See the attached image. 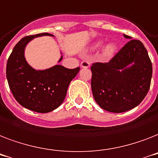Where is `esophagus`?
I'll use <instances>...</instances> for the list:
<instances>
[{"instance_id":"obj_1","label":"esophagus","mask_w":158,"mask_h":158,"mask_svg":"<svg viewBox=\"0 0 158 158\" xmlns=\"http://www.w3.org/2000/svg\"><path fill=\"white\" fill-rule=\"evenodd\" d=\"M81 68H84V69H87L89 67V62L87 61V60H83L81 63Z\"/></svg>"}]
</instances>
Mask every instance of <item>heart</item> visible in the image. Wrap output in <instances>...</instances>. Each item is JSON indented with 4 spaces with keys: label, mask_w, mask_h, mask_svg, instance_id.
<instances>
[{
    "label": "heart",
    "mask_w": 158,
    "mask_h": 158,
    "mask_svg": "<svg viewBox=\"0 0 158 158\" xmlns=\"http://www.w3.org/2000/svg\"><path fill=\"white\" fill-rule=\"evenodd\" d=\"M101 45H102V41H98L95 46H99ZM116 50H117V45L113 43H110L108 44V45H106L105 48L103 49V54L106 56H112L115 53Z\"/></svg>",
    "instance_id": "b5f03b06"
}]
</instances>
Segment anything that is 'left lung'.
Listing matches in <instances>:
<instances>
[{"label":"left lung","mask_w":158,"mask_h":158,"mask_svg":"<svg viewBox=\"0 0 158 158\" xmlns=\"http://www.w3.org/2000/svg\"><path fill=\"white\" fill-rule=\"evenodd\" d=\"M90 69L94 100L108 112L123 113L135 108L150 88L152 62L139 40H131L109 61L94 63Z\"/></svg>","instance_id":"left-lung-1"}]
</instances>
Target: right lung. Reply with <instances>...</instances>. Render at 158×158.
Here are the masks:
<instances>
[{
	"mask_svg": "<svg viewBox=\"0 0 158 158\" xmlns=\"http://www.w3.org/2000/svg\"><path fill=\"white\" fill-rule=\"evenodd\" d=\"M41 36H53L44 32L25 36L13 49L6 64L9 86L18 103L36 113L51 112L61 105L71 81L80 68L69 69L62 65L36 71L24 58V49L29 41ZM62 60V57L59 61Z\"/></svg>",
	"mask_w": 158,
	"mask_h": 158,
	"instance_id": "right-lung-1",
	"label": "right lung"
}]
</instances>
